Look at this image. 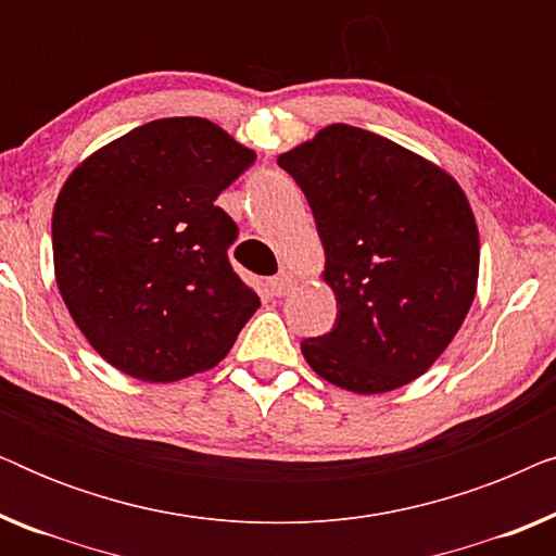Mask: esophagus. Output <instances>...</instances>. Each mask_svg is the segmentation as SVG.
<instances>
[{
  "label": "esophagus",
  "instance_id": "34e87169",
  "mask_svg": "<svg viewBox=\"0 0 556 556\" xmlns=\"http://www.w3.org/2000/svg\"><path fill=\"white\" fill-rule=\"evenodd\" d=\"M295 283H299V280H295V276H291V273H286V270H280L276 278H270V280H268L270 291L276 293V295H286V293H291Z\"/></svg>",
  "mask_w": 556,
  "mask_h": 556
}]
</instances>
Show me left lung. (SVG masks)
Here are the masks:
<instances>
[{
	"instance_id": "1",
	"label": "left lung",
	"mask_w": 556,
	"mask_h": 556,
	"mask_svg": "<svg viewBox=\"0 0 556 556\" xmlns=\"http://www.w3.org/2000/svg\"><path fill=\"white\" fill-rule=\"evenodd\" d=\"M299 181L324 242L337 326L301 352L326 382L356 394L422 377L466 321L478 288L476 215L430 159L349 124L278 156Z\"/></svg>"
}]
</instances>
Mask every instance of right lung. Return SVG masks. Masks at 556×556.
<instances>
[{
    "mask_svg": "<svg viewBox=\"0 0 556 556\" xmlns=\"http://www.w3.org/2000/svg\"><path fill=\"white\" fill-rule=\"evenodd\" d=\"M255 151L200 116L159 118L75 166L52 210L55 280L111 367L177 382L230 352L261 306L227 261L238 238L215 200Z\"/></svg>",
    "mask_w": 556,
    "mask_h": 556,
    "instance_id": "1",
    "label": "right lung"
}]
</instances>
